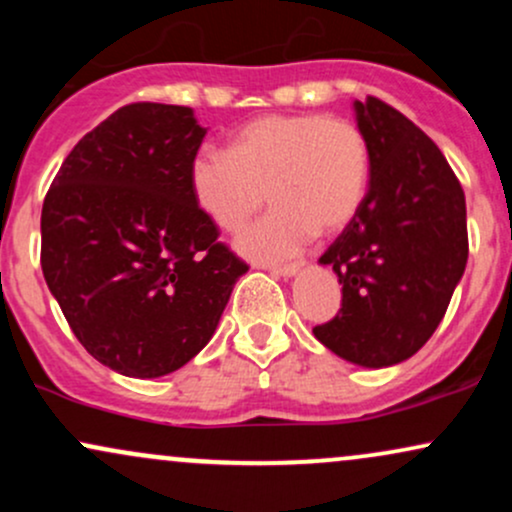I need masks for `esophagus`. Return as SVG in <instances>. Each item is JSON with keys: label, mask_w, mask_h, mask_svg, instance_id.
<instances>
[{"label": "esophagus", "mask_w": 512, "mask_h": 512, "mask_svg": "<svg viewBox=\"0 0 512 512\" xmlns=\"http://www.w3.org/2000/svg\"><path fill=\"white\" fill-rule=\"evenodd\" d=\"M303 269V262H296V264H284V267H269V272L274 276H284V279H291V276H296L298 272Z\"/></svg>", "instance_id": "1"}]
</instances>
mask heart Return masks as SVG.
<instances>
[{
  "label": "heart",
  "instance_id": "obj_1",
  "mask_svg": "<svg viewBox=\"0 0 512 512\" xmlns=\"http://www.w3.org/2000/svg\"><path fill=\"white\" fill-rule=\"evenodd\" d=\"M368 142L351 120L325 115H264L240 127L226 151H199L187 182L211 226L236 233L262 207L274 209L236 240L252 262L298 255L320 233H339L361 207Z\"/></svg>",
  "mask_w": 512,
  "mask_h": 512
}]
</instances>
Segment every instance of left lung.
Masks as SVG:
<instances>
[{
	"label": "left lung",
	"instance_id": "8db88e82",
	"mask_svg": "<svg viewBox=\"0 0 512 512\" xmlns=\"http://www.w3.org/2000/svg\"><path fill=\"white\" fill-rule=\"evenodd\" d=\"M368 142L361 207L320 264L342 284V308L313 334L363 368L407 361L443 320L467 267V204L440 149L395 108L354 101Z\"/></svg>",
	"mask_w": 512,
	"mask_h": 512
}]
</instances>
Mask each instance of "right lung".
Returning <instances> with one entry per match:
<instances>
[{
  "label": "right lung",
  "mask_w": 512,
  "mask_h": 512,
  "mask_svg": "<svg viewBox=\"0 0 512 512\" xmlns=\"http://www.w3.org/2000/svg\"><path fill=\"white\" fill-rule=\"evenodd\" d=\"M204 134L192 108L125 105L74 146L43 202L48 289L88 354L127 378L192 361L248 272L192 199Z\"/></svg>",
  "instance_id": "right-lung-1"
}]
</instances>
